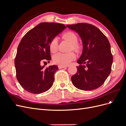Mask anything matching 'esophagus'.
Listing matches in <instances>:
<instances>
[{"instance_id": "obj_1", "label": "esophagus", "mask_w": 126, "mask_h": 126, "mask_svg": "<svg viewBox=\"0 0 126 126\" xmlns=\"http://www.w3.org/2000/svg\"><path fill=\"white\" fill-rule=\"evenodd\" d=\"M58 68L59 69H61V68H66L67 66H62V65H58Z\"/></svg>"}]
</instances>
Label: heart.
Listing matches in <instances>:
<instances>
[{"label":"heart","mask_w":126,"mask_h":126,"mask_svg":"<svg viewBox=\"0 0 126 126\" xmlns=\"http://www.w3.org/2000/svg\"><path fill=\"white\" fill-rule=\"evenodd\" d=\"M63 39L68 41L71 44V48L74 50L78 51L80 46L77 44L78 38L77 35L73 32H69L64 33L63 35ZM49 49L51 52L55 53L58 49V39L57 38L52 39L49 44ZM76 55L74 52L63 53L58 52L54 55L52 57L53 62L55 63L62 66H67L76 59Z\"/></svg>","instance_id":"heart-1"}]
</instances>
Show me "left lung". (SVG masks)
<instances>
[{
	"mask_svg": "<svg viewBox=\"0 0 126 126\" xmlns=\"http://www.w3.org/2000/svg\"><path fill=\"white\" fill-rule=\"evenodd\" d=\"M67 27L78 33L83 45L82 54L77 60L80 65L77 66V72L71 77V81L79 89H96L104 83L111 72L113 58L109 42L93 25L78 23Z\"/></svg>",
	"mask_w": 126,
	"mask_h": 126,
	"instance_id": "8db88e82",
	"label": "left lung"
}]
</instances>
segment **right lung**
<instances>
[{"mask_svg":"<svg viewBox=\"0 0 126 126\" xmlns=\"http://www.w3.org/2000/svg\"><path fill=\"white\" fill-rule=\"evenodd\" d=\"M66 28L62 24L41 22L27 32L21 40L15 66L19 83L28 92L41 94L52 87L58 66L46 68L41 63L51 59L50 42Z\"/></svg>","mask_w":126,"mask_h":126,"instance_id":"obj_1","label":"right lung"}]
</instances>
